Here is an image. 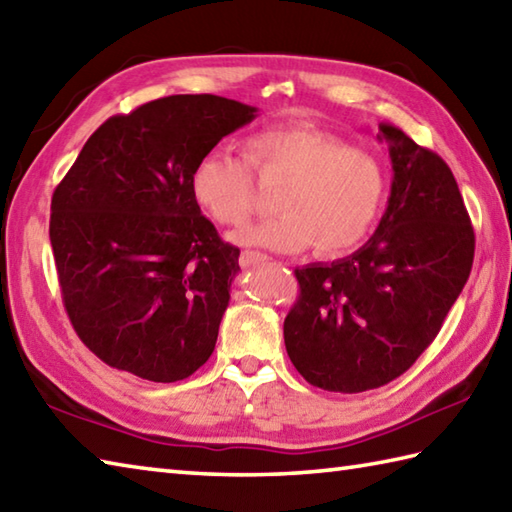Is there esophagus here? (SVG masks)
Returning a JSON list of instances; mask_svg holds the SVG:
<instances>
[{
	"label": "esophagus",
	"instance_id": "34e87169",
	"mask_svg": "<svg viewBox=\"0 0 512 512\" xmlns=\"http://www.w3.org/2000/svg\"><path fill=\"white\" fill-rule=\"evenodd\" d=\"M266 255L264 253H257V250H244L242 257H239V264H242L244 268H255L259 264L266 262Z\"/></svg>",
	"mask_w": 512,
	"mask_h": 512
}]
</instances>
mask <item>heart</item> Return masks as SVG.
<instances>
[{
	"instance_id": "1",
	"label": "heart",
	"mask_w": 512,
	"mask_h": 512,
	"mask_svg": "<svg viewBox=\"0 0 512 512\" xmlns=\"http://www.w3.org/2000/svg\"><path fill=\"white\" fill-rule=\"evenodd\" d=\"M246 163L224 150H210L188 177L195 204L224 226L244 224L253 213L248 168L264 179H282L273 197L279 213L237 233L244 246L295 253L313 244L317 255H344L364 242L382 215L388 186L384 166L324 130H262L246 142Z\"/></svg>"
}]
</instances>
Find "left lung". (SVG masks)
Here are the masks:
<instances>
[{
	"label": "left lung",
	"mask_w": 512,
	"mask_h": 512,
	"mask_svg": "<svg viewBox=\"0 0 512 512\" xmlns=\"http://www.w3.org/2000/svg\"><path fill=\"white\" fill-rule=\"evenodd\" d=\"M393 184L375 235L333 264L295 270L297 304L284 322L288 357L330 393L379 388L437 337L473 268L475 233L446 162L404 130L379 124Z\"/></svg>",
	"instance_id": "left-lung-1"
}]
</instances>
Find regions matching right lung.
I'll use <instances>...</instances> for the list:
<instances>
[{
    "instance_id": "add662e5",
    "label": "right lung",
    "mask_w": 512,
    "mask_h": 512,
    "mask_svg": "<svg viewBox=\"0 0 512 512\" xmlns=\"http://www.w3.org/2000/svg\"><path fill=\"white\" fill-rule=\"evenodd\" d=\"M257 108L170 95L110 117L50 204V244L79 339L117 370L179 382L213 355L239 273L188 188L195 162Z\"/></svg>"
}]
</instances>
